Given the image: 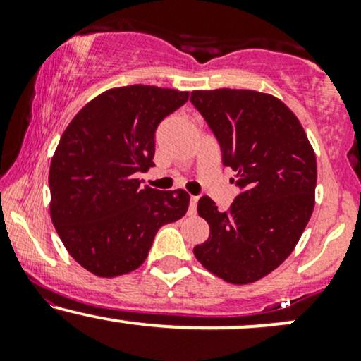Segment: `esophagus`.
I'll return each mask as SVG.
<instances>
[{"label":"esophagus","instance_id":"1","mask_svg":"<svg viewBox=\"0 0 361 361\" xmlns=\"http://www.w3.org/2000/svg\"><path fill=\"white\" fill-rule=\"evenodd\" d=\"M197 202H198V197H195V195H192V197H190V209H188V214L190 215L197 214Z\"/></svg>","mask_w":361,"mask_h":361}]
</instances>
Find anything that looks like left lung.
<instances>
[{"label": "left lung", "mask_w": 361, "mask_h": 361, "mask_svg": "<svg viewBox=\"0 0 361 361\" xmlns=\"http://www.w3.org/2000/svg\"><path fill=\"white\" fill-rule=\"evenodd\" d=\"M190 102L214 132L224 166L241 192L227 212L198 200L210 226L195 258L219 279L252 283L279 268L314 210L317 164L299 118L271 94L251 90L193 91Z\"/></svg>", "instance_id": "1"}]
</instances>
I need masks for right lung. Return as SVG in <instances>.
I'll list each match as a JSON object with an SVG mask.
<instances>
[{
	"label": "right lung",
	"mask_w": 361,
	"mask_h": 361,
	"mask_svg": "<svg viewBox=\"0 0 361 361\" xmlns=\"http://www.w3.org/2000/svg\"><path fill=\"white\" fill-rule=\"evenodd\" d=\"M188 91L132 85L102 93L71 120L54 152L51 217L62 244L97 276L123 275L147 258L164 224L188 210L185 190L140 186L154 166L156 128Z\"/></svg>",
	"instance_id": "obj_1"
}]
</instances>
